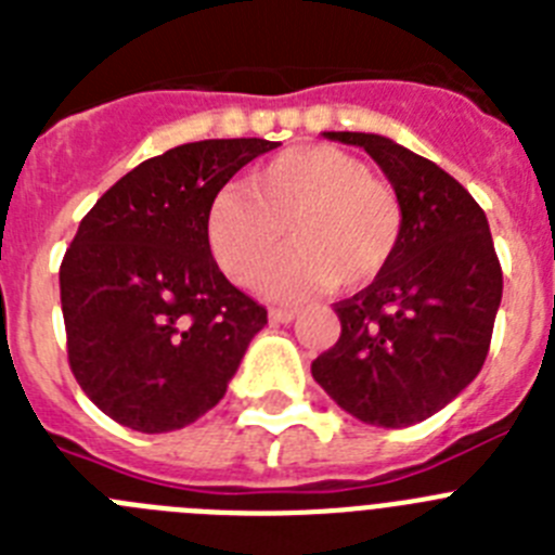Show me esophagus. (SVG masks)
<instances>
[{
    "instance_id": "1",
    "label": "esophagus",
    "mask_w": 555,
    "mask_h": 555,
    "mask_svg": "<svg viewBox=\"0 0 555 555\" xmlns=\"http://www.w3.org/2000/svg\"><path fill=\"white\" fill-rule=\"evenodd\" d=\"M297 317V308H272L269 311V320L272 322H292Z\"/></svg>"
}]
</instances>
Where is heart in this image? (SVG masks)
<instances>
[{"label":"heart","instance_id":"b5f03b06","mask_svg":"<svg viewBox=\"0 0 555 555\" xmlns=\"http://www.w3.org/2000/svg\"><path fill=\"white\" fill-rule=\"evenodd\" d=\"M286 224L294 247L263 278L283 300L377 281L403 242L405 210L358 155L302 144L253 169L247 185H224L205 214V238L219 269L247 286L281 249Z\"/></svg>","mask_w":555,"mask_h":555}]
</instances>
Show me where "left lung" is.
Wrapping results in <instances>:
<instances>
[{"instance_id": "8db88e82", "label": "left lung", "mask_w": 555, "mask_h": 555, "mask_svg": "<svg viewBox=\"0 0 555 555\" xmlns=\"http://www.w3.org/2000/svg\"><path fill=\"white\" fill-rule=\"evenodd\" d=\"M364 146L403 199V242L377 281L333 302L341 333L311 364L347 414L377 428L423 423L487 361L503 269L487 214L434 160L372 132H325Z\"/></svg>"}]
</instances>
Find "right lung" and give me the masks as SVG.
<instances>
[{"label": "right lung", "mask_w": 555, "mask_h": 555, "mask_svg": "<svg viewBox=\"0 0 555 555\" xmlns=\"http://www.w3.org/2000/svg\"><path fill=\"white\" fill-rule=\"evenodd\" d=\"M267 139H210L144 160L82 217L61 263L68 366L88 400L141 434L191 425L228 391L267 308L205 238L210 199Z\"/></svg>", "instance_id": "obj_1"}]
</instances>
